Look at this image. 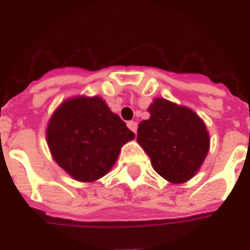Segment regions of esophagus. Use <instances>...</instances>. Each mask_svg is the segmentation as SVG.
Masks as SVG:
<instances>
[{"mask_svg": "<svg viewBox=\"0 0 250 250\" xmlns=\"http://www.w3.org/2000/svg\"><path fill=\"white\" fill-rule=\"evenodd\" d=\"M127 125H128V128L131 129L132 132H137V123H136L135 121H129V122H127Z\"/></svg>", "mask_w": 250, "mask_h": 250, "instance_id": "34e87169", "label": "esophagus"}]
</instances>
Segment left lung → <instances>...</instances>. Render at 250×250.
<instances>
[{
	"mask_svg": "<svg viewBox=\"0 0 250 250\" xmlns=\"http://www.w3.org/2000/svg\"><path fill=\"white\" fill-rule=\"evenodd\" d=\"M150 118L137 129V143L163 178L181 184L196 173L209 149L206 125L188 107L155 99Z\"/></svg>",
	"mask_w": 250,
	"mask_h": 250,
	"instance_id": "left-lung-1",
	"label": "left lung"
}]
</instances>
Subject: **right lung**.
I'll use <instances>...</instances> for the list:
<instances>
[{
  "label": "right lung",
  "instance_id": "1",
  "mask_svg": "<svg viewBox=\"0 0 250 250\" xmlns=\"http://www.w3.org/2000/svg\"><path fill=\"white\" fill-rule=\"evenodd\" d=\"M132 139L135 133L97 96L62 103L47 127V143L56 163L82 182L106 174L122 145Z\"/></svg>",
  "mask_w": 250,
  "mask_h": 250
}]
</instances>
